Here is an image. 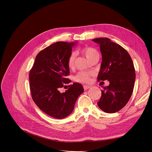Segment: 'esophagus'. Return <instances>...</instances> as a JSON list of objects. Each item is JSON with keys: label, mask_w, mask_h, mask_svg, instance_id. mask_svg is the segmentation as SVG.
Masks as SVG:
<instances>
[{"label": "esophagus", "mask_w": 152, "mask_h": 152, "mask_svg": "<svg viewBox=\"0 0 152 152\" xmlns=\"http://www.w3.org/2000/svg\"><path fill=\"white\" fill-rule=\"evenodd\" d=\"M89 88H91V86H87V85L84 86V90H87V89H89Z\"/></svg>", "instance_id": "34e87169"}]
</instances>
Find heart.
Listing matches in <instances>:
<instances>
[{
  "label": "heart",
  "instance_id": "1",
  "mask_svg": "<svg viewBox=\"0 0 152 152\" xmlns=\"http://www.w3.org/2000/svg\"><path fill=\"white\" fill-rule=\"evenodd\" d=\"M81 53L83 54L86 58L90 61L92 58L94 56H97L98 54V52L95 49L90 47H86L81 50ZM76 59V53L73 52L72 53L68 58L67 59V65L69 68L73 69L75 66V61ZM91 73L87 72H80L75 76V80L82 83H86L88 82L90 80V77Z\"/></svg>",
  "mask_w": 152,
  "mask_h": 152
}]
</instances>
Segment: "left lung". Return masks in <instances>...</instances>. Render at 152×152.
<instances>
[{"label":"left lung","instance_id":"left-lung-1","mask_svg":"<svg viewBox=\"0 0 152 152\" xmlns=\"http://www.w3.org/2000/svg\"><path fill=\"white\" fill-rule=\"evenodd\" d=\"M93 41L99 45L102 55L98 80L110 82L102 91L98 105L106 113H115L125 107L132 95L136 79L134 64L127 50L110 39Z\"/></svg>","mask_w":152,"mask_h":152}]
</instances>
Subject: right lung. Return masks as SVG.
Instances as JSON below:
<instances>
[{
  "label": "right lung",
  "instance_id": "1",
  "mask_svg": "<svg viewBox=\"0 0 152 152\" xmlns=\"http://www.w3.org/2000/svg\"><path fill=\"white\" fill-rule=\"evenodd\" d=\"M75 42H57L37 55L29 74L32 98L37 107L49 116L63 118L73 110L78 97L84 92L80 84L74 82L65 93L61 88L71 82L66 78L70 69L68 58Z\"/></svg>",
  "mask_w": 152,
  "mask_h": 152
}]
</instances>
